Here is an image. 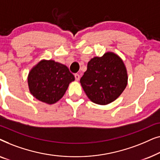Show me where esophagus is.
Segmentation results:
<instances>
[{
  "mask_svg": "<svg viewBox=\"0 0 160 160\" xmlns=\"http://www.w3.org/2000/svg\"><path fill=\"white\" fill-rule=\"evenodd\" d=\"M74 76H75V79L76 80V81H78L80 79V76L78 75V73H75L74 74Z\"/></svg>",
  "mask_w": 160,
  "mask_h": 160,
  "instance_id": "obj_1",
  "label": "esophagus"
}]
</instances>
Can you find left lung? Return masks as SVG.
<instances>
[{
	"instance_id": "1",
	"label": "left lung",
	"mask_w": 160,
	"mask_h": 160,
	"mask_svg": "<svg viewBox=\"0 0 160 160\" xmlns=\"http://www.w3.org/2000/svg\"><path fill=\"white\" fill-rule=\"evenodd\" d=\"M80 83L93 102L108 104L121 95L128 84L125 65L112 52H107L101 58L95 57L87 64V70Z\"/></svg>"
}]
</instances>
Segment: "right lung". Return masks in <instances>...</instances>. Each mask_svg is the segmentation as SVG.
Wrapping results in <instances>:
<instances>
[{"mask_svg":"<svg viewBox=\"0 0 160 160\" xmlns=\"http://www.w3.org/2000/svg\"><path fill=\"white\" fill-rule=\"evenodd\" d=\"M74 80L67 66L54 60H41L30 71L28 82L30 93L36 99L53 104L62 98Z\"/></svg>","mask_w":160,"mask_h":160,"instance_id":"right-lung-1","label":"right lung"}]
</instances>
